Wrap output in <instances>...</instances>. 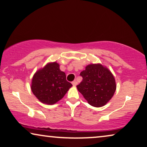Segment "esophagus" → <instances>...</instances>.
I'll return each instance as SVG.
<instances>
[{"label":"esophagus","mask_w":147,"mask_h":147,"mask_svg":"<svg viewBox=\"0 0 147 147\" xmlns=\"http://www.w3.org/2000/svg\"><path fill=\"white\" fill-rule=\"evenodd\" d=\"M72 84H73V86H76V85H77V82H76V80H74V81H73V82H72Z\"/></svg>","instance_id":"esophagus-1"}]
</instances>
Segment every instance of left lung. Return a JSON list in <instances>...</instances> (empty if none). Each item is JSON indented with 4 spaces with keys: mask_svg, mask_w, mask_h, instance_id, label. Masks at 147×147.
<instances>
[{
    "mask_svg": "<svg viewBox=\"0 0 147 147\" xmlns=\"http://www.w3.org/2000/svg\"><path fill=\"white\" fill-rule=\"evenodd\" d=\"M80 75L82 80L76 87L90 105L102 107L113 97L116 90L115 81L107 68L100 64L89 65Z\"/></svg>",
    "mask_w": 147,
    "mask_h": 147,
    "instance_id": "left-lung-1",
    "label": "left lung"
}]
</instances>
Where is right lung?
<instances>
[{"label": "right lung", "mask_w": 147, "mask_h": 147, "mask_svg": "<svg viewBox=\"0 0 147 147\" xmlns=\"http://www.w3.org/2000/svg\"><path fill=\"white\" fill-rule=\"evenodd\" d=\"M73 85L66 80V74L61 71L56 62L48 63L34 74L32 90L39 101L54 104L62 99Z\"/></svg>", "instance_id": "obj_1"}]
</instances>
